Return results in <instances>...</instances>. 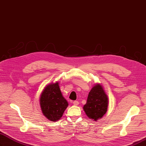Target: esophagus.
<instances>
[{
    "label": "esophagus",
    "mask_w": 146,
    "mask_h": 146,
    "mask_svg": "<svg viewBox=\"0 0 146 146\" xmlns=\"http://www.w3.org/2000/svg\"><path fill=\"white\" fill-rule=\"evenodd\" d=\"M73 105L74 106H78V105H79V102H78V100H74V101H73Z\"/></svg>",
    "instance_id": "1"
}]
</instances>
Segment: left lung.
I'll use <instances>...</instances> for the list:
<instances>
[{"instance_id": "left-lung-1", "label": "left lung", "mask_w": 146, "mask_h": 146, "mask_svg": "<svg viewBox=\"0 0 146 146\" xmlns=\"http://www.w3.org/2000/svg\"><path fill=\"white\" fill-rule=\"evenodd\" d=\"M108 97L101 84H96L89 92L83 110L89 118L97 121L102 118L107 111Z\"/></svg>"}]
</instances>
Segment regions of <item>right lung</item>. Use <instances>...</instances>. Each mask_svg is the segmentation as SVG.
Listing matches in <instances>:
<instances>
[{
  "label": "right lung",
  "mask_w": 146,
  "mask_h": 146,
  "mask_svg": "<svg viewBox=\"0 0 146 146\" xmlns=\"http://www.w3.org/2000/svg\"><path fill=\"white\" fill-rule=\"evenodd\" d=\"M39 102L43 115L52 121L60 119L68 106V102L62 96L58 82L45 87L40 96Z\"/></svg>",
  "instance_id": "right-lung-1"
}]
</instances>
